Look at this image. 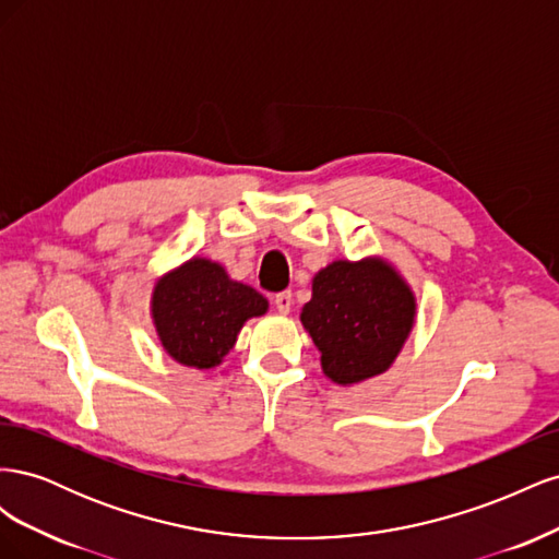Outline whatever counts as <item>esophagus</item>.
I'll return each mask as SVG.
<instances>
[{
  "label": "esophagus",
  "instance_id": "obj_1",
  "mask_svg": "<svg viewBox=\"0 0 559 559\" xmlns=\"http://www.w3.org/2000/svg\"><path fill=\"white\" fill-rule=\"evenodd\" d=\"M292 306H294V296H292V292H282V294H277V296H275V308H277V312H282V314H289Z\"/></svg>",
  "mask_w": 559,
  "mask_h": 559
}]
</instances>
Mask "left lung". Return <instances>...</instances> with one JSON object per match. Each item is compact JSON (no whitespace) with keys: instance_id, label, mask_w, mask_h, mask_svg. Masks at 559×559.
I'll use <instances>...</instances> for the list:
<instances>
[{"instance_id":"obj_1","label":"left lung","mask_w":559,"mask_h":559,"mask_svg":"<svg viewBox=\"0 0 559 559\" xmlns=\"http://www.w3.org/2000/svg\"><path fill=\"white\" fill-rule=\"evenodd\" d=\"M415 298L382 261H335L317 273L300 321L337 384L373 378L392 366L411 333Z\"/></svg>"}]
</instances>
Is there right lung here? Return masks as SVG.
Returning a JSON list of instances; mask_svg holds the SVG:
<instances>
[{
  "mask_svg": "<svg viewBox=\"0 0 559 559\" xmlns=\"http://www.w3.org/2000/svg\"><path fill=\"white\" fill-rule=\"evenodd\" d=\"M151 308L160 343L175 361L212 368L230 352L245 321L267 310V300L233 282L218 263L193 259L156 284Z\"/></svg>",
  "mask_w": 559,
  "mask_h": 559,
  "instance_id": "add662e5",
  "label": "right lung"
}]
</instances>
